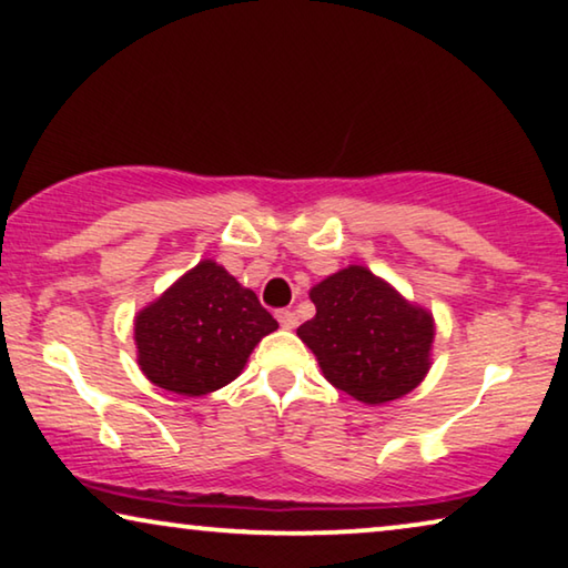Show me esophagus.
<instances>
[{
	"mask_svg": "<svg viewBox=\"0 0 568 568\" xmlns=\"http://www.w3.org/2000/svg\"><path fill=\"white\" fill-rule=\"evenodd\" d=\"M277 321H281L283 328H295V326H298V316H295L291 308L277 311Z\"/></svg>",
	"mask_w": 568,
	"mask_h": 568,
	"instance_id": "esophagus-1",
	"label": "esophagus"
}]
</instances>
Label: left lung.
<instances>
[{"instance_id":"8db88e82","label":"left lung","mask_w":568,"mask_h":568,"mask_svg":"<svg viewBox=\"0 0 568 568\" xmlns=\"http://www.w3.org/2000/svg\"><path fill=\"white\" fill-rule=\"evenodd\" d=\"M311 301L316 316L298 326V336L342 393L379 405L426 377L434 318L367 267L338 270L313 287Z\"/></svg>"}]
</instances>
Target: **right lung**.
Returning <instances> with one entry per match:
<instances>
[{
  "mask_svg": "<svg viewBox=\"0 0 568 568\" xmlns=\"http://www.w3.org/2000/svg\"><path fill=\"white\" fill-rule=\"evenodd\" d=\"M275 328L255 293L203 260L140 311L134 342L150 383L196 397L230 385L260 338Z\"/></svg>",
  "mask_w": 568,
  "mask_h": 568,
  "instance_id": "obj_1",
  "label": "right lung"
}]
</instances>
